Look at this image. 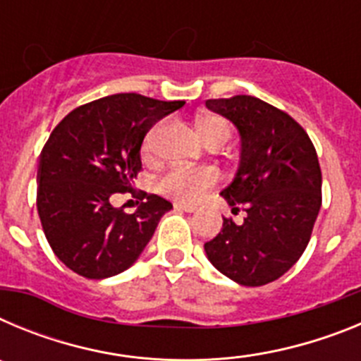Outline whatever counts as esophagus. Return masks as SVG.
<instances>
[{
	"instance_id": "obj_1",
	"label": "esophagus",
	"mask_w": 361,
	"mask_h": 361,
	"mask_svg": "<svg viewBox=\"0 0 361 361\" xmlns=\"http://www.w3.org/2000/svg\"><path fill=\"white\" fill-rule=\"evenodd\" d=\"M173 206H175V209H178V212H186V213H193L197 209V206H193V204L180 202V200L173 202Z\"/></svg>"
}]
</instances>
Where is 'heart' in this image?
<instances>
[{"label":"heart","instance_id":"heart-1","mask_svg":"<svg viewBox=\"0 0 361 361\" xmlns=\"http://www.w3.org/2000/svg\"><path fill=\"white\" fill-rule=\"evenodd\" d=\"M197 126H199L202 139L209 146L224 145L231 135V126H229L228 121L224 117L213 116V114L199 117ZM159 128L161 126L155 124L145 135V142H142L145 153H152L155 148ZM216 180H219V173L209 166H197V168L173 166L161 175V178L157 180V190L162 195H168L175 200H180V202H195L215 186Z\"/></svg>","mask_w":361,"mask_h":361}]
</instances>
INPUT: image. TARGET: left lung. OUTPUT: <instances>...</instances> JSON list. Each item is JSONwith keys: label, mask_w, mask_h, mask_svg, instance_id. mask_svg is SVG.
<instances>
[{"label": "left lung", "mask_w": 361, "mask_h": 361, "mask_svg": "<svg viewBox=\"0 0 361 361\" xmlns=\"http://www.w3.org/2000/svg\"><path fill=\"white\" fill-rule=\"evenodd\" d=\"M206 106L240 133V164L220 195L244 209L204 244L209 262L242 286H266L291 269L311 238L322 206V170L305 130L253 95L208 99Z\"/></svg>", "instance_id": "1"}]
</instances>
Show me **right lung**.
<instances>
[{"instance_id":"obj_1","label":"right lung","mask_w":361,"mask_h":361,"mask_svg":"<svg viewBox=\"0 0 361 361\" xmlns=\"http://www.w3.org/2000/svg\"><path fill=\"white\" fill-rule=\"evenodd\" d=\"M184 106L141 94H116L72 110L50 133L37 168V213L56 257L101 280L135 262L171 202L148 195L135 213L110 204L132 193L141 145L153 124Z\"/></svg>"}]
</instances>
